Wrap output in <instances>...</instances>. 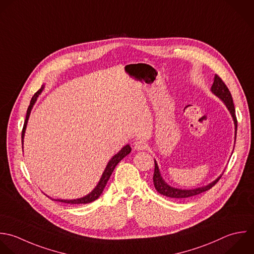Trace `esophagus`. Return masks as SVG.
Returning a JSON list of instances; mask_svg holds the SVG:
<instances>
[{
  "label": "esophagus",
  "instance_id": "34e87169",
  "mask_svg": "<svg viewBox=\"0 0 254 254\" xmlns=\"http://www.w3.org/2000/svg\"><path fill=\"white\" fill-rule=\"evenodd\" d=\"M133 145H134V149L136 150H144L146 148V143L141 139H137L136 141H134Z\"/></svg>",
  "mask_w": 254,
  "mask_h": 254
}]
</instances>
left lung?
<instances>
[{"label": "left lung", "mask_w": 254, "mask_h": 254, "mask_svg": "<svg viewBox=\"0 0 254 254\" xmlns=\"http://www.w3.org/2000/svg\"><path fill=\"white\" fill-rule=\"evenodd\" d=\"M211 91L214 95H216L218 98H220L224 102V104L226 105V107L228 108V110L230 111V113L233 117V120L235 123V129H236V131H235V142H236L238 121H237V117H236V110H235V105H234L232 94H231L230 90L228 89L227 85L224 83V81L218 75H215L214 83L212 85ZM154 165L155 166H154V174H153V184H154L156 191L163 196L173 198V199H184V198H189V197H193V196L199 195L201 193H204V192L210 190L213 186H215V184L222 177V175H220L216 180H214L210 184L203 186V187L196 188V189H188V190L187 189H179V188H175V187L168 185L163 180V178L160 174L159 168H158V164L155 159H154Z\"/></svg>", "instance_id": "left-lung-1"}]
</instances>
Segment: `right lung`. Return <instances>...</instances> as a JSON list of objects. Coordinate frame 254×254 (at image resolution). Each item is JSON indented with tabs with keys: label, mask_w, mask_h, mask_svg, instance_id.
<instances>
[{
	"label": "right lung",
	"mask_w": 254,
	"mask_h": 254,
	"mask_svg": "<svg viewBox=\"0 0 254 254\" xmlns=\"http://www.w3.org/2000/svg\"><path fill=\"white\" fill-rule=\"evenodd\" d=\"M44 88V85H42V87L33 95V97L31 98L30 100V104L27 108V112H26V117H25V121H24V124H23V128H22V131H21V144L23 146V137H24V132H25V128H26V125H27V122H28V118H29V115H30V112H31V109L33 107V105L35 104L36 100H37V97L39 96V94H41L42 90ZM23 148V147H22ZM131 151V147L129 146V144H127L126 146H124L117 154H115L112 159H110V161L108 162L103 174H102V177L99 181V183L97 184V186L94 188V190L89 193L88 195L82 197V198H78V199H72V200H63V199H52L54 201H58V202H62V203H66V204H89L91 202H94L95 200H97L101 194L103 193L104 191V188L106 187L107 185V182L109 181L115 167L117 166V164L124 158L126 157L128 153H130Z\"/></svg>",
	"instance_id": "right-lung-1"
}]
</instances>
